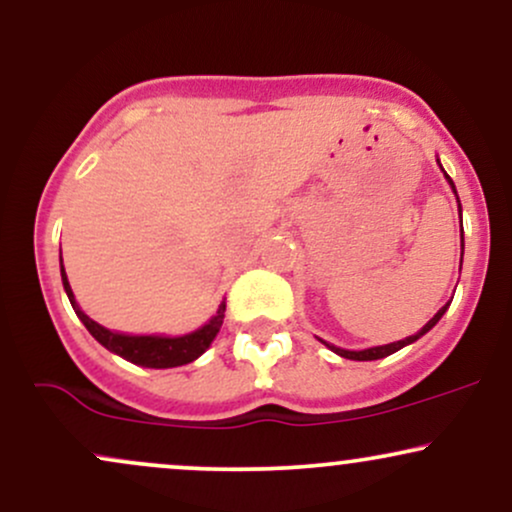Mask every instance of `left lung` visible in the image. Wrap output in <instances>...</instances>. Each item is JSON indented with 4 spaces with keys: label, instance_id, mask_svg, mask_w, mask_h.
Returning a JSON list of instances; mask_svg holds the SVG:
<instances>
[{
    "label": "left lung",
    "instance_id": "1",
    "mask_svg": "<svg viewBox=\"0 0 512 512\" xmlns=\"http://www.w3.org/2000/svg\"><path fill=\"white\" fill-rule=\"evenodd\" d=\"M438 163H440V161H438ZM443 173H445V170H443ZM445 178H448L450 187H452V190H455V185H452L450 175H445ZM455 195H457V192H455ZM457 202H460V199H457ZM460 211H462V209H460ZM462 252H464V238H462ZM460 269H462V260H460ZM448 305H450V303H445L443 308H440L438 313L433 315L431 320H428L426 325L421 327L419 332H416V334H411V337H407V339H399V342H392V344H385V346H373V349H363V351H349V349H339V346H334V344H327V342H322V339H320V342L325 344L327 349H332L334 354H339V356H342V358H351V361H375V358H385V356L395 354V351L402 349V346H407V344H411V342H416V339H419V337H424V334H426L428 330H431V327H436V322L440 320V317L445 315V310H448Z\"/></svg>",
    "mask_w": 512,
    "mask_h": 512
}]
</instances>
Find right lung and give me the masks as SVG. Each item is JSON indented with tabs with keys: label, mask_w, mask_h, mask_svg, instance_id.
Instances as JSON below:
<instances>
[{
	"label": "right lung",
	"mask_w": 512,
	"mask_h": 512,
	"mask_svg": "<svg viewBox=\"0 0 512 512\" xmlns=\"http://www.w3.org/2000/svg\"><path fill=\"white\" fill-rule=\"evenodd\" d=\"M62 284L64 291H67L69 303H72L74 313L79 315V320L84 322L86 330L96 337L98 344H103L105 349L113 351V354L122 356L129 363H137V366L144 368H175L185 366V363H192L199 358L204 351L209 349V344L214 342V337L219 334L223 325V313H226V301H221L216 315L211 317L204 327L199 330L182 334V337H156V334H120L105 330L103 325L93 322L84 310L76 305V298L72 293V286H69L67 274H64L62 264Z\"/></svg>",
	"instance_id": "1"
}]
</instances>
